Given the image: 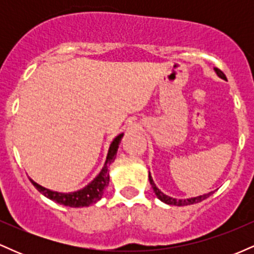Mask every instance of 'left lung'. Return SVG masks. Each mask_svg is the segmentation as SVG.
<instances>
[{
    "instance_id": "8db88e82",
    "label": "left lung",
    "mask_w": 254,
    "mask_h": 254,
    "mask_svg": "<svg viewBox=\"0 0 254 254\" xmlns=\"http://www.w3.org/2000/svg\"><path fill=\"white\" fill-rule=\"evenodd\" d=\"M215 71H216V74L220 76L221 78H223V80H226V75L223 74L222 71L220 70V69L215 68ZM149 182H150V185L151 188H153L154 192H155L156 197L159 198L160 200H162V202L166 203V204H170V205H178V206H183V205H190V204H196V203H199L202 202V200L205 199V198H208L212 192H209V193H205L203 194V196H198V197H193V198H188V199H176V198H172L170 196H166L164 192H161L159 190V189L156 188L155 183L153 182V178L150 176V172H149Z\"/></svg>"
}]
</instances>
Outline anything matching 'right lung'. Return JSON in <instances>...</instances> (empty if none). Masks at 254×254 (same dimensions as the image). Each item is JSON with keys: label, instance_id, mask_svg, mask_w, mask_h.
Masks as SVG:
<instances>
[{"label": "right lung", "instance_id": "right-lung-1", "mask_svg": "<svg viewBox=\"0 0 254 254\" xmlns=\"http://www.w3.org/2000/svg\"><path fill=\"white\" fill-rule=\"evenodd\" d=\"M124 133H121L113 139V142L110 145L109 153H107L106 161L103 170L100 171V173L94 178L93 182H90L88 185L84 186L81 190L75 191V192H69V193H61V192L49 190V189L43 188L39 184H37L33 180H31V183L33 184L34 188L37 189L40 193H43L44 196L50 198L51 200L56 202L58 204H62L65 206H71V208H80V206H89L90 204L97 203L104 194V190L106 189V186L109 185L110 182V174H109V167L110 165L115 161L116 154H117L119 143L122 141V137Z\"/></svg>", "mask_w": 254, "mask_h": 254}]
</instances>
